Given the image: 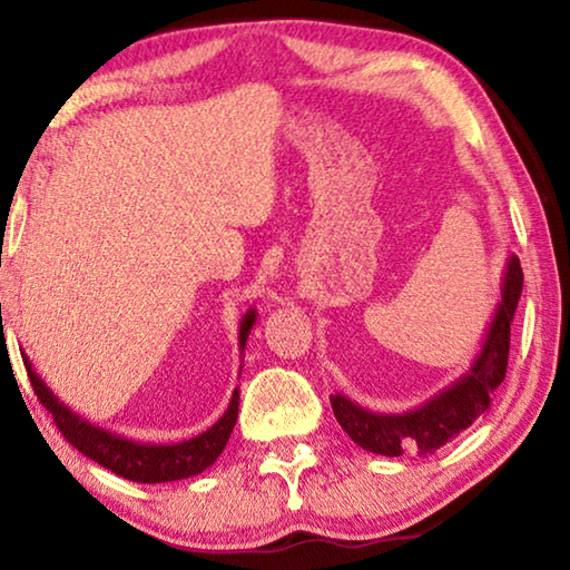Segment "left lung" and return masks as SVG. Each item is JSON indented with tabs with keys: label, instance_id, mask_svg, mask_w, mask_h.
Wrapping results in <instances>:
<instances>
[{
	"label": "left lung",
	"instance_id": "obj_1",
	"mask_svg": "<svg viewBox=\"0 0 570 570\" xmlns=\"http://www.w3.org/2000/svg\"><path fill=\"white\" fill-rule=\"evenodd\" d=\"M520 292H523V268L515 256H510L503 278V302L498 306L475 364L465 377L422 407L404 414H374L342 394H332L334 417L346 435L377 455L400 458L404 452H417L422 458L438 452L462 430H468L490 407V400L505 380L510 322L515 316Z\"/></svg>",
	"mask_w": 570,
	"mask_h": 570
}]
</instances>
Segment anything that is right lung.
<instances>
[{
	"mask_svg": "<svg viewBox=\"0 0 570 570\" xmlns=\"http://www.w3.org/2000/svg\"><path fill=\"white\" fill-rule=\"evenodd\" d=\"M256 322V314L248 312L240 320L238 344L240 350L246 346L250 326ZM27 377L32 382V390L42 407L52 414L57 430L62 438L70 442L72 448L82 452L85 458L98 462V465L108 468L110 472L120 478H128L132 482H168V480H183L190 475H198L208 465H214L216 458L224 452L226 442L234 432V424L238 417V390L230 397V404L224 417H220L214 428L206 430L204 435L178 442V445H140V442L125 440L118 435H110L100 428H95L88 420H80L75 412H70L65 404L55 397V394L45 387V382L32 372V364L27 362Z\"/></svg>",
	"mask_w": 570,
	"mask_h": 570,
	"instance_id": "add662e5",
	"label": "right lung"
}]
</instances>
